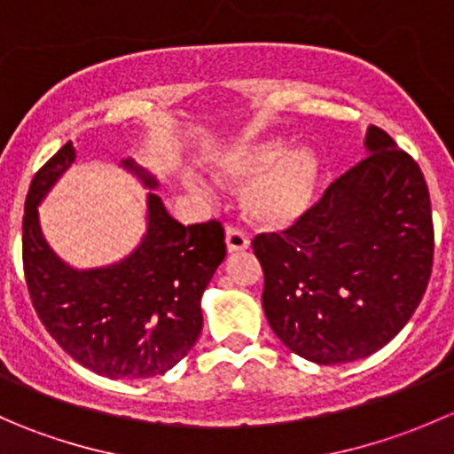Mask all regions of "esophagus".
I'll use <instances>...</instances> for the list:
<instances>
[{
	"label": "esophagus",
	"mask_w": 454,
	"mask_h": 454,
	"mask_svg": "<svg viewBox=\"0 0 454 454\" xmlns=\"http://www.w3.org/2000/svg\"><path fill=\"white\" fill-rule=\"evenodd\" d=\"M226 248L228 253H239L250 248V239L237 226H226Z\"/></svg>",
	"instance_id": "obj_1"
}]
</instances>
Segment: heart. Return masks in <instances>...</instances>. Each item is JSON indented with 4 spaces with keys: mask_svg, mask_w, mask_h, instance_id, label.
I'll use <instances>...</instances> for the list:
<instances>
[{
    "mask_svg": "<svg viewBox=\"0 0 454 454\" xmlns=\"http://www.w3.org/2000/svg\"><path fill=\"white\" fill-rule=\"evenodd\" d=\"M217 176L231 184H248L244 208L253 222L286 228L314 204L318 160L308 149L283 153V142L272 138L246 140L217 160Z\"/></svg>",
    "mask_w": 454,
    "mask_h": 454,
    "instance_id": "1",
    "label": "heart"
}]
</instances>
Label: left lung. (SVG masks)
Here are the masks:
<instances>
[{
	"mask_svg": "<svg viewBox=\"0 0 454 454\" xmlns=\"http://www.w3.org/2000/svg\"><path fill=\"white\" fill-rule=\"evenodd\" d=\"M367 149L299 222L253 241L270 327L318 364L367 358L387 345L418 309L433 270L422 168L375 125Z\"/></svg>",
	"mask_w": 454,
	"mask_h": 454,
	"instance_id": "1",
	"label": "left lung"
}]
</instances>
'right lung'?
<instances>
[{"instance_id": "right-lung-1", "label": "right lung", "mask_w": 454, "mask_h": 454, "mask_svg": "<svg viewBox=\"0 0 454 454\" xmlns=\"http://www.w3.org/2000/svg\"><path fill=\"white\" fill-rule=\"evenodd\" d=\"M74 162L66 142L30 182L21 256L36 316L67 356L112 380L167 373L191 351L201 332L200 301L226 256L222 222L182 226L158 195H149V228L136 253L118 265L76 272L48 248L36 204ZM146 186L155 180L131 160Z\"/></svg>"}]
</instances>
